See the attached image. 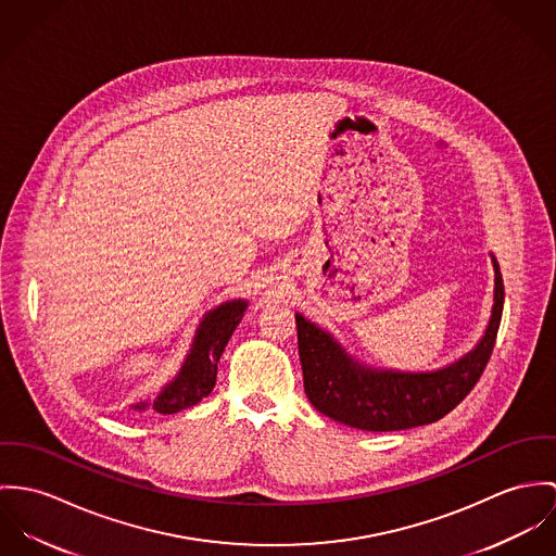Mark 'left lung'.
<instances>
[{
  "instance_id": "obj_1",
  "label": "left lung",
  "mask_w": 556,
  "mask_h": 556,
  "mask_svg": "<svg viewBox=\"0 0 556 556\" xmlns=\"http://www.w3.org/2000/svg\"><path fill=\"white\" fill-rule=\"evenodd\" d=\"M494 268L493 311L482 339L458 361L434 370L377 369L352 356L326 328L296 313L299 356L311 405L352 429L403 431L437 422L478 383L493 354L503 313V277Z\"/></svg>"
}]
</instances>
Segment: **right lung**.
Returning a JSON list of instances; mask_svg holds the SVG:
<instances>
[{
	"mask_svg": "<svg viewBox=\"0 0 556 556\" xmlns=\"http://www.w3.org/2000/svg\"><path fill=\"white\" fill-rule=\"evenodd\" d=\"M248 307L249 301L235 299L204 313L179 372L155 399L134 403L131 409L144 412L151 407L157 414H177L208 396L215 388L217 363Z\"/></svg>",
	"mask_w": 556,
	"mask_h": 556,
	"instance_id": "add662e5",
	"label": "right lung"
}]
</instances>
